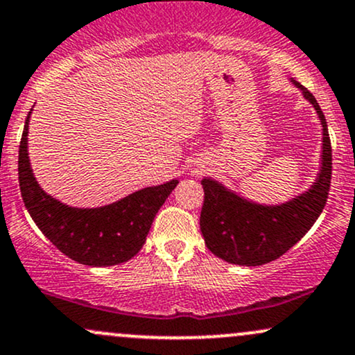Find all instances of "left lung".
Instances as JSON below:
<instances>
[{
  "label": "left lung",
  "mask_w": 355,
  "mask_h": 355,
  "mask_svg": "<svg viewBox=\"0 0 355 355\" xmlns=\"http://www.w3.org/2000/svg\"><path fill=\"white\" fill-rule=\"evenodd\" d=\"M294 83L302 89L322 121L324 150L320 173L311 190L277 207L247 202L215 180L203 178L202 235L211 254L229 263L255 267L279 259L311 230L327 203L332 177V146L327 121L312 93L297 81Z\"/></svg>",
  "instance_id": "1"
}]
</instances>
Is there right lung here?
<instances>
[{
    "instance_id": "1",
    "label": "right lung",
    "mask_w": 355,
    "mask_h": 355,
    "mask_svg": "<svg viewBox=\"0 0 355 355\" xmlns=\"http://www.w3.org/2000/svg\"><path fill=\"white\" fill-rule=\"evenodd\" d=\"M33 112V110H31ZM28 113L18 155V180L24 207L50 242L75 262L118 266L144 247L155 215L178 180L148 187L100 209H75L46 195L36 183L28 158Z\"/></svg>"
}]
</instances>
